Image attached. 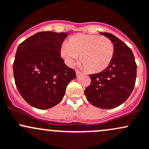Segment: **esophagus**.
<instances>
[{
    "instance_id": "34e87169",
    "label": "esophagus",
    "mask_w": 149,
    "mask_h": 149,
    "mask_svg": "<svg viewBox=\"0 0 149 149\" xmlns=\"http://www.w3.org/2000/svg\"><path fill=\"white\" fill-rule=\"evenodd\" d=\"M75 72H76V74L77 75V76H78V75L80 74L81 73H82V72H81L80 71H79V70H75Z\"/></svg>"
}]
</instances>
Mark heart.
Listing matches in <instances>:
<instances>
[{"label": "heart", "mask_w": 149, "mask_h": 149, "mask_svg": "<svg viewBox=\"0 0 149 149\" xmlns=\"http://www.w3.org/2000/svg\"><path fill=\"white\" fill-rule=\"evenodd\" d=\"M114 53V45L110 39L93 34L74 35L61 48L66 63L73 65L81 56V62L90 72L105 70L111 63Z\"/></svg>", "instance_id": "1"}]
</instances>
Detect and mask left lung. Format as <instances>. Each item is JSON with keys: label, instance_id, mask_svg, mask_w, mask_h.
<instances>
[{"label": "left lung", "instance_id": "1", "mask_svg": "<svg viewBox=\"0 0 149 149\" xmlns=\"http://www.w3.org/2000/svg\"><path fill=\"white\" fill-rule=\"evenodd\" d=\"M115 48L110 65L99 73L90 75L91 83L85 90L87 100L97 108L111 109L123 103L131 95L136 79L137 65L131 49L110 33L102 32Z\"/></svg>", "mask_w": 149, "mask_h": 149}]
</instances>
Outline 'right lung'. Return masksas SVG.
I'll return each mask as SVG.
<instances>
[{"label":"right lung","instance_id":"1","mask_svg":"<svg viewBox=\"0 0 149 149\" xmlns=\"http://www.w3.org/2000/svg\"><path fill=\"white\" fill-rule=\"evenodd\" d=\"M67 33L41 31L18 45L13 64L15 84L31 106L49 109L63 98L67 86L76 77L74 70L61 57Z\"/></svg>","mask_w":149,"mask_h":149}]
</instances>
